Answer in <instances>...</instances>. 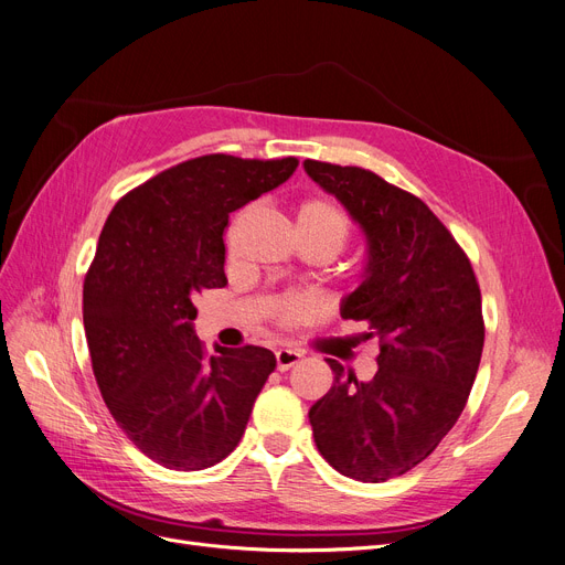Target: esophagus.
<instances>
[{
  "mask_svg": "<svg viewBox=\"0 0 565 565\" xmlns=\"http://www.w3.org/2000/svg\"><path fill=\"white\" fill-rule=\"evenodd\" d=\"M301 359H303V354L297 352V349H278V352H276V363H278L280 372L294 367Z\"/></svg>",
  "mask_w": 565,
  "mask_h": 565,
  "instance_id": "34e87169",
  "label": "esophagus"
}]
</instances>
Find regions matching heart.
Returning a JSON list of instances; mask_svg holds the SVG:
<instances>
[{
    "mask_svg": "<svg viewBox=\"0 0 565 565\" xmlns=\"http://www.w3.org/2000/svg\"><path fill=\"white\" fill-rule=\"evenodd\" d=\"M297 227L331 236L338 248L344 244L347 230H349L344 211L329 198L306 200L297 213ZM312 315H315V303L306 297H289V299H282L278 306V317L287 327L299 324V321H303Z\"/></svg>",
    "mask_w": 565,
    "mask_h": 565,
    "instance_id": "obj_1",
    "label": "heart"
}]
</instances>
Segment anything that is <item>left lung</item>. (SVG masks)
Instances as JSON below:
<instances>
[{"mask_svg":"<svg viewBox=\"0 0 565 565\" xmlns=\"http://www.w3.org/2000/svg\"><path fill=\"white\" fill-rule=\"evenodd\" d=\"M303 168L365 234V271L340 315L380 338L370 382L327 359L335 382L310 407L312 437L342 476L384 482L420 465L467 405L486 342L480 287L423 200L363 168Z\"/></svg>","mask_w":565,"mask_h":565,"instance_id":"obj_1","label":"left lung"}]
</instances>
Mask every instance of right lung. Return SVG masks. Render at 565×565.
<instances>
[{
	"label": "right lung",
	"instance_id": "add662e5",
	"mask_svg": "<svg viewBox=\"0 0 565 565\" xmlns=\"http://www.w3.org/2000/svg\"><path fill=\"white\" fill-rule=\"evenodd\" d=\"M297 158L209 153L124 195L83 289L85 335L107 409L147 458L177 471L218 465L244 437L274 352L195 335V299L227 285L230 213L285 183Z\"/></svg>",
	"mask_w": 565,
	"mask_h": 565
}]
</instances>
